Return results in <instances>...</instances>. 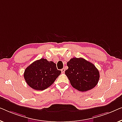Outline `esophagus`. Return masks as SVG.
<instances>
[{"instance_id":"1","label":"esophagus","mask_w":122,"mask_h":122,"mask_svg":"<svg viewBox=\"0 0 122 122\" xmlns=\"http://www.w3.org/2000/svg\"><path fill=\"white\" fill-rule=\"evenodd\" d=\"M65 71V69L64 68H62V69H61V72H62V73H64Z\"/></svg>"}]
</instances>
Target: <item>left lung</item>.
<instances>
[{
  "label": "left lung",
  "instance_id": "obj_1",
  "mask_svg": "<svg viewBox=\"0 0 122 122\" xmlns=\"http://www.w3.org/2000/svg\"><path fill=\"white\" fill-rule=\"evenodd\" d=\"M65 74L73 88L81 92L93 88L98 82L99 72L93 63L83 58L74 57L67 62Z\"/></svg>",
  "mask_w": 122,
  "mask_h": 122
}]
</instances>
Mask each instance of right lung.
<instances>
[{
	"label": "right lung",
	"mask_w": 122,
	"mask_h": 122,
	"mask_svg": "<svg viewBox=\"0 0 122 122\" xmlns=\"http://www.w3.org/2000/svg\"><path fill=\"white\" fill-rule=\"evenodd\" d=\"M61 73L54 62L41 59L27 67L24 77L30 87L34 90L42 91L50 86Z\"/></svg>",
	"instance_id": "add662e5"
}]
</instances>
